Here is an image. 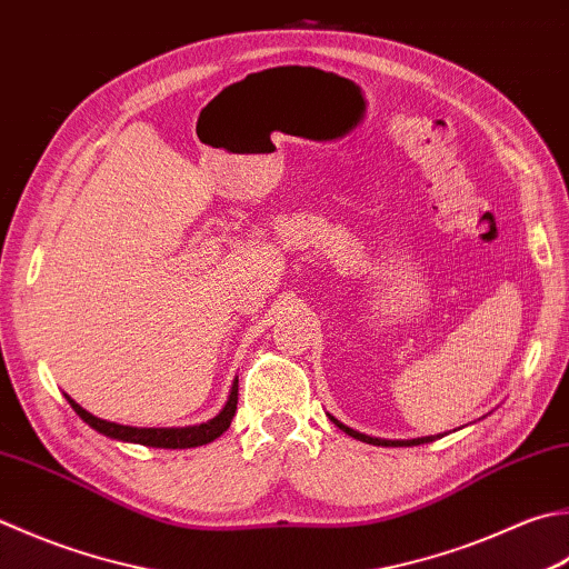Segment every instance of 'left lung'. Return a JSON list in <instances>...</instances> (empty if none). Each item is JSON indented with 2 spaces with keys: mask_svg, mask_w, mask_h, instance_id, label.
I'll return each instance as SVG.
<instances>
[{
  "mask_svg": "<svg viewBox=\"0 0 569 569\" xmlns=\"http://www.w3.org/2000/svg\"><path fill=\"white\" fill-rule=\"evenodd\" d=\"M332 425H336L338 429H342L348 437L358 439V441H365V443H372V447H419V443H429V441H437L441 439L443 433H431V437H417V439H382V437H372V433H365V431H358L352 429L348 425H342V421L338 417L328 415Z\"/></svg>",
  "mask_w": 569,
  "mask_h": 569,
  "instance_id": "1",
  "label": "left lung"
}]
</instances>
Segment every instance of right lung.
<instances>
[{
    "mask_svg": "<svg viewBox=\"0 0 569 569\" xmlns=\"http://www.w3.org/2000/svg\"><path fill=\"white\" fill-rule=\"evenodd\" d=\"M69 399L73 411L81 417L88 427L103 433L108 439L116 441H128V443H142V447L150 449H194L204 447L219 439L231 427V419L237 415V402H239V377H233L229 392L214 411H209L207 417L187 421V425H172V427H160V425H120V421H110L103 417H96L91 411L83 409L76 402L71 395H63Z\"/></svg>",
    "mask_w": 569,
    "mask_h": 569,
    "instance_id": "obj_1",
    "label": "right lung"
}]
</instances>
